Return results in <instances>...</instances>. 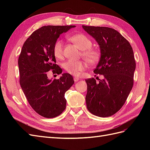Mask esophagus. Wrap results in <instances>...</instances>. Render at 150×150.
I'll use <instances>...</instances> for the list:
<instances>
[{
    "mask_svg": "<svg viewBox=\"0 0 150 150\" xmlns=\"http://www.w3.org/2000/svg\"><path fill=\"white\" fill-rule=\"evenodd\" d=\"M73 79H74L75 82H77V81H79V78H78V77H73Z\"/></svg>",
    "mask_w": 150,
    "mask_h": 150,
    "instance_id": "obj_1",
    "label": "esophagus"
}]
</instances>
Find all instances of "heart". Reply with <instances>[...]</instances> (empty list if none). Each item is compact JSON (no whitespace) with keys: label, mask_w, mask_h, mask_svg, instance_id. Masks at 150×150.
Listing matches in <instances>:
<instances>
[{"label":"heart","mask_w":150,"mask_h":150,"mask_svg":"<svg viewBox=\"0 0 150 150\" xmlns=\"http://www.w3.org/2000/svg\"><path fill=\"white\" fill-rule=\"evenodd\" d=\"M69 40L75 43L82 50V55L90 64H95L99 62L101 52L98 48L92 47V41L87 35L83 33L75 34L69 37ZM64 41L57 40L53 46V54L57 59L64 58ZM88 64L85 60H69L64 64V69L69 74L78 77L82 71L87 68Z\"/></svg>","instance_id":"heart-1"}]
</instances>
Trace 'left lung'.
Returning a JSON list of instances; mask_svg holds the SVG:
<instances>
[{
  "label": "left lung",
  "mask_w": 150,
  "mask_h": 150,
  "mask_svg": "<svg viewBox=\"0 0 150 150\" xmlns=\"http://www.w3.org/2000/svg\"><path fill=\"white\" fill-rule=\"evenodd\" d=\"M82 28L100 46L101 58L93 72L104 77L98 82L94 78L85 80L87 108L94 115L110 117L123 106L133 88L136 66L133 51L128 41L112 28Z\"/></svg>",
  "instance_id": "obj_1"
}]
</instances>
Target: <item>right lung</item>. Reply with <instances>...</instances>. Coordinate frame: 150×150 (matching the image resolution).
Returning a JSON list of instances; mask_svg holds the SVG:
<instances>
[{"mask_svg":"<svg viewBox=\"0 0 150 150\" xmlns=\"http://www.w3.org/2000/svg\"><path fill=\"white\" fill-rule=\"evenodd\" d=\"M75 26H45L35 31L25 41L18 57L20 85L35 111L46 118H54L66 109V92L74 84L72 76L63 73L50 80L47 71L60 74L56 64L53 46L60 35Z\"/></svg>","mask_w":150,"mask_h":150,"instance_id":"obj_1","label":"right lung"}]
</instances>
